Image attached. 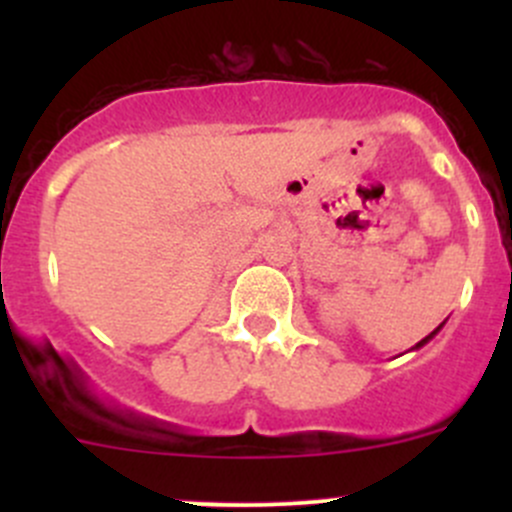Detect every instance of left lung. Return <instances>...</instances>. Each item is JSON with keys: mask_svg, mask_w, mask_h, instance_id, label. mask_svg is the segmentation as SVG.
Returning a JSON list of instances; mask_svg holds the SVG:
<instances>
[{"mask_svg": "<svg viewBox=\"0 0 512 512\" xmlns=\"http://www.w3.org/2000/svg\"><path fill=\"white\" fill-rule=\"evenodd\" d=\"M443 324H446V322H443ZM443 324H441V327H443ZM441 327H436V329H433V332H431V334H428V337H426V339H421V342H418L414 349H418V347H423V344H428V342H431V339H433V337H436V334H438V332H441Z\"/></svg>", "mask_w": 512, "mask_h": 512, "instance_id": "1", "label": "left lung"}]
</instances>
